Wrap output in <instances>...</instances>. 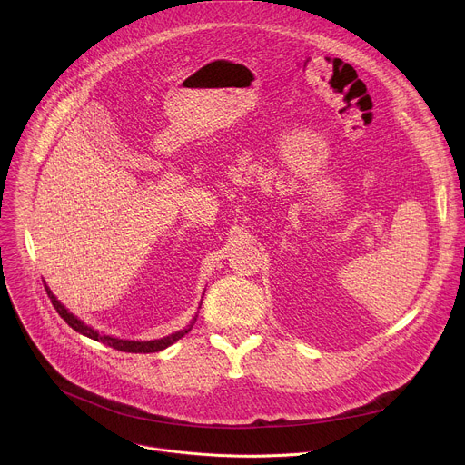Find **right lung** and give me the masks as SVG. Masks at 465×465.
<instances>
[{
    "label": "right lung",
    "instance_id": "1",
    "mask_svg": "<svg viewBox=\"0 0 465 465\" xmlns=\"http://www.w3.org/2000/svg\"><path fill=\"white\" fill-rule=\"evenodd\" d=\"M45 291H47V296H49L53 307H54L56 312L60 314V318H64V322L68 323L72 329H75L77 333H81V335H84V337H88V339H94V341H97V342H103V344L110 346V348L117 350V351H126V353H156V351H162V350L169 348V346L174 344L178 339H182V337L187 333V331H191V327H187V329L178 331V333H174V335H171V337H167V339L151 341V342H132V341L114 339V337H108V335H101V333H97L95 329L88 327L84 322H81L77 316H74L68 309H65V307L53 296V292H51L47 287H45Z\"/></svg>",
    "mask_w": 465,
    "mask_h": 465
}]
</instances>
